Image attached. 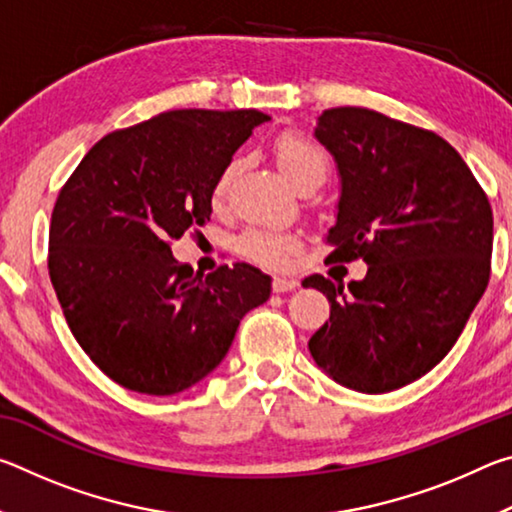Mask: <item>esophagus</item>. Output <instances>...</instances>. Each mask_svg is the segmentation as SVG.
<instances>
[{
    "label": "esophagus",
    "instance_id": "34e87169",
    "mask_svg": "<svg viewBox=\"0 0 512 512\" xmlns=\"http://www.w3.org/2000/svg\"><path fill=\"white\" fill-rule=\"evenodd\" d=\"M298 280L296 277H273V291L275 293H287V291H293L298 287Z\"/></svg>",
    "mask_w": 512,
    "mask_h": 512
}]
</instances>
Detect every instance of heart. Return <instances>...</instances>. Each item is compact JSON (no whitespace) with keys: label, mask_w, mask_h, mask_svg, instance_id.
I'll return each mask as SVG.
<instances>
[{"label":"heart","mask_w":512,"mask_h":512,"mask_svg":"<svg viewBox=\"0 0 512 512\" xmlns=\"http://www.w3.org/2000/svg\"><path fill=\"white\" fill-rule=\"evenodd\" d=\"M275 162L277 169L282 171V176L289 180V183L300 189V187H318L323 183L329 169V158L323 146L316 140L287 131L277 135L273 144ZM239 171V160H232L223 167L214 183L212 198L216 205L225 203V198L230 194V187L235 183V176ZM241 253H244L250 262L268 268H284L289 264V259L298 250V239L291 235H284V232H273V230H248L244 237H241Z\"/></svg>","instance_id":"b5f03b06"}]
</instances>
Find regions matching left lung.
<instances>
[{"label": "left lung", "mask_w": 512, "mask_h": 512, "mask_svg": "<svg viewBox=\"0 0 512 512\" xmlns=\"http://www.w3.org/2000/svg\"><path fill=\"white\" fill-rule=\"evenodd\" d=\"M314 135L341 178L327 259L368 273L348 287L305 277L332 305L309 352L336 384L395 391L445 359L488 287V196L452 144L381 112L325 110Z\"/></svg>", "instance_id": "8db88e82"}]
</instances>
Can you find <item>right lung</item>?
Returning a JSON list of instances; mask_svg holds the SVG:
<instances>
[{
    "instance_id": "1",
    "label": "right lung",
    "mask_w": 512,
    "mask_h": 512,
    "mask_svg": "<svg viewBox=\"0 0 512 512\" xmlns=\"http://www.w3.org/2000/svg\"><path fill=\"white\" fill-rule=\"evenodd\" d=\"M259 110H169L92 146L60 189L49 277L74 339L128 391L176 395L219 366L239 320L271 296L250 264L207 277L171 239L212 214L219 173Z\"/></svg>"
}]
</instances>
